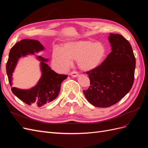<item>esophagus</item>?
<instances>
[{"mask_svg":"<svg viewBox=\"0 0 148 148\" xmlns=\"http://www.w3.org/2000/svg\"><path fill=\"white\" fill-rule=\"evenodd\" d=\"M70 75L72 76L73 77H77L78 76V73L77 72V71H71V72L70 73Z\"/></svg>","mask_w":148,"mask_h":148,"instance_id":"obj_1","label":"esophagus"}]
</instances>
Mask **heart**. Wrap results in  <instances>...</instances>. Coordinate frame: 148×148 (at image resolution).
Listing matches in <instances>:
<instances>
[{"instance_id":"1","label":"heart","mask_w":148,"mask_h":148,"mask_svg":"<svg viewBox=\"0 0 148 148\" xmlns=\"http://www.w3.org/2000/svg\"><path fill=\"white\" fill-rule=\"evenodd\" d=\"M106 48L101 42L79 41L66 43L64 51L56 47L52 59L57 69L65 71L71 65V60H77L78 65L83 70H91L99 66L104 59Z\"/></svg>"}]
</instances>
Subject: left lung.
I'll use <instances>...</instances> for the list:
<instances>
[{
	"instance_id": "1",
	"label": "left lung",
	"mask_w": 148,
	"mask_h": 148,
	"mask_svg": "<svg viewBox=\"0 0 148 148\" xmlns=\"http://www.w3.org/2000/svg\"><path fill=\"white\" fill-rule=\"evenodd\" d=\"M112 52L96 68L86 71L90 86L83 93L94 106L108 107L130 90L135 78L136 59L131 44L123 36L110 34Z\"/></svg>"
}]
</instances>
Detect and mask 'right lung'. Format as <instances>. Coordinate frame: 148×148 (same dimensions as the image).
<instances>
[{"instance_id": "1", "label": "right lung", "mask_w": 148, "mask_h": 148, "mask_svg": "<svg viewBox=\"0 0 148 148\" xmlns=\"http://www.w3.org/2000/svg\"><path fill=\"white\" fill-rule=\"evenodd\" d=\"M44 50V47L37 40L25 39L18 42L10 51L6 65L8 82L12 86V72L14 70L17 61L21 57L28 54H34ZM38 59L41 61V69L42 76L34 88L27 90L12 87L11 90L14 95L28 105H36L41 107L54 100L59 95L62 82L68 77L66 75L58 74L51 70L46 63L47 59L41 56Z\"/></svg>"}]
</instances>
